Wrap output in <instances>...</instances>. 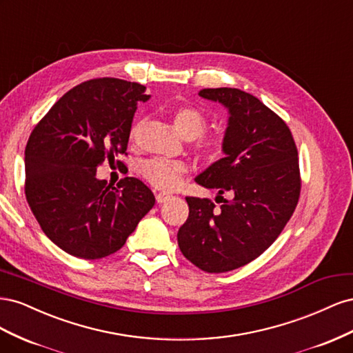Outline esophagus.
<instances>
[{"label":"esophagus","instance_id":"34e87169","mask_svg":"<svg viewBox=\"0 0 353 353\" xmlns=\"http://www.w3.org/2000/svg\"><path fill=\"white\" fill-rule=\"evenodd\" d=\"M170 197H172V194L165 193V191H160V193H157V194H156V200H157V203H165V201H168Z\"/></svg>","mask_w":353,"mask_h":353}]
</instances>
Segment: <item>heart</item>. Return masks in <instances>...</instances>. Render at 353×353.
<instances>
[{"label": "heart", "mask_w": 353, "mask_h": 353, "mask_svg": "<svg viewBox=\"0 0 353 353\" xmlns=\"http://www.w3.org/2000/svg\"><path fill=\"white\" fill-rule=\"evenodd\" d=\"M172 121L176 131L187 140H193L194 150L208 165H216L225 157L227 141L222 135H203L206 131L208 119L205 113L193 105H179L172 113ZM140 125L132 128L131 138L137 140ZM188 166L184 162L154 157L140 166V174L147 181L160 190H174L179 185L181 178L187 174Z\"/></svg>", "instance_id": "b5f03b06"}]
</instances>
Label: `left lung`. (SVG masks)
<instances>
[{
    "instance_id": "1",
    "label": "left lung",
    "mask_w": 353,
    "mask_h": 353,
    "mask_svg": "<svg viewBox=\"0 0 353 353\" xmlns=\"http://www.w3.org/2000/svg\"><path fill=\"white\" fill-rule=\"evenodd\" d=\"M199 95L230 113L225 157L196 178L218 190L222 205L185 197L190 213L178 245L197 268L228 272L261 256L292 218L302 187L297 148L287 123L252 94L205 88Z\"/></svg>"
}]
</instances>
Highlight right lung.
Instances as JSON below:
<instances>
[{
    "label": "right lung",
    "mask_w": 353,
    "mask_h": 353,
    "mask_svg": "<svg viewBox=\"0 0 353 353\" xmlns=\"http://www.w3.org/2000/svg\"><path fill=\"white\" fill-rule=\"evenodd\" d=\"M145 87L116 78L85 81L68 91L30 132L25 148V194L46 236L82 259L119 250L154 206L152 190L126 176H95L105 159L126 154Z\"/></svg>",
    "instance_id": "right-lung-1"
}]
</instances>
